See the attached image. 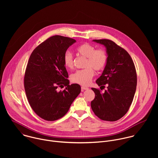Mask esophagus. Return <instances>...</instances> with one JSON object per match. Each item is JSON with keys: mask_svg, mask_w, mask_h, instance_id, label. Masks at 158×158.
Instances as JSON below:
<instances>
[{"mask_svg": "<svg viewBox=\"0 0 158 158\" xmlns=\"http://www.w3.org/2000/svg\"><path fill=\"white\" fill-rule=\"evenodd\" d=\"M87 89H88V87H85V86H82V87H81L82 91H84V90H87Z\"/></svg>", "mask_w": 158, "mask_h": 158, "instance_id": "obj_1", "label": "esophagus"}]
</instances>
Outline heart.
I'll list each match as a JSON object with an SVG mask.
<instances>
[{
  "mask_svg": "<svg viewBox=\"0 0 158 158\" xmlns=\"http://www.w3.org/2000/svg\"><path fill=\"white\" fill-rule=\"evenodd\" d=\"M78 54L86 57L85 68L78 70L71 75V79L74 83L82 85H87L91 82L94 75L93 68L97 71L103 70L107 65V54L102 49L96 48L89 43H84L76 48ZM63 61L64 65L68 69H73L74 67V58L72 54L67 51L64 54Z\"/></svg>",
  "mask_w": 158,
  "mask_h": 158,
  "instance_id": "heart-1",
  "label": "heart"
}]
</instances>
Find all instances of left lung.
<instances>
[{"label": "left lung", "instance_id": "left-lung-1", "mask_svg": "<svg viewBox=\"0 0 158 158\" xmlns=\"http://www.w3.org/2000/svg\"><path fill=\"white\" fill-rule=\"evenodd\" d=\"M93 41L106 48L107 63L96 83L104 88L107 84V89L102 93L100 89L92 88L95 98L91 108L99 119L116 121L127 113L132 102L137 85L136 68L129 53L114 42L109 39Z\"/></svg>", "mask_w": 158, "mask_h": 158}]
</instances>
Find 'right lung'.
Masks as SVG:
<instances>
[{
  "label": "right lung",
  "instance_id": "obj_1",
  "mask_svg": "<svg viewBox=\"0 0 158 158\" xmlns=\"http://www.w3.org/2000/svg\"><path fill=\"white\" fill-rule=\"evenodd\" d=\"M76 40L61 35L46 39L32 52L24 74V89L29 103L42 119L54 121L68 112L81 93L77 84L69 85L63 57ZM66 86L63 91L59 87Z\"/></svg>",
  "mask_w": 158,
  "mask_h": 158
}]
</instances>
